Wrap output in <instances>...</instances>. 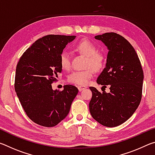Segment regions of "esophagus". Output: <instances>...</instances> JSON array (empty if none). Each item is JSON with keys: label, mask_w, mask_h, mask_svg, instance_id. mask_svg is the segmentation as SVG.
<instances>
[{"label": "esophagus", "mask_w": 155, "mask_h": 155, "mask_svg": "<svg viewBox=\"0 0 155 155\" xmlns=\"http://www.w3.org/2000/svg\"><path fill=\"white\" fill-rule=\"evenodd\" d=\"M86 87H83V86H78V91H83V90H85Z\"/></svg>", "instance_id": "1"}]
</instances>
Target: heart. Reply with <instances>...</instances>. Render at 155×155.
Here are the masks:
<instances>
[{
	"label": "heart",
	"instance_id": "obj_1",
	"mask_svg": "<svg viewBox=\"0 0 155 155\" xmlns=\"http://www.w3.org/2000/svg\"><path fill=\"white\" fill-rule=\"evenodd\" d=\"M77 51L86 57L85 66L88 67L84 70L74 71L68 76V80L70 83L81 86L87 85L93 77L95 70L101 69L104 64V57L103 53L97 51V47L92 41L84 39L76 44L74 46ZM59 64L62 69L68 70L71 67L70 57L66 52H62L59 56ZM91 66V67H89Z\"/></svg>",
	"mask_w": 155,
	"mask_h": 155
}]
</instances>
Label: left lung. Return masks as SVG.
<instances>
[{
	"label": "left lung",
	"instance_id": "8db88e82",
	"mask_svg": "<svg viewBox=\"0 0 155 155\" xmlns=\"http://www.w3.org/2000/svg\"><path fill=\"white\" fill-rule=\"evenodd\" d=\"M95 38L109 49L106 67L96 82L104 87L109 85L110 92L101 93L90 87V111L101 124L115 127L129 119L137 109L142 96L143 72L135 50L124 37L111 32Z\"/></svg>",
	"mask_w": 155,
	"mask_h": 155
}]
</instances>
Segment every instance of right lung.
Listing matches in <instances>:
<instances>
[{"label": "right lung", "instance_id": "right-lung-1", "mask_svg": "<svg viewBox=\"0 0 155 155\" xmlns=\"http://www.w3.org/2000/svg\"><path fill=\"white\" fill-rule=\"evenodd\" d=\"M74 35H48L37 40L19 59L14 87L27 116L42 127H52L67 116L78 90L72 85L53 90L61 72L59 56Z\"/></svg>", "mask_w": 155, "mask_h": 155}]
</instances>
